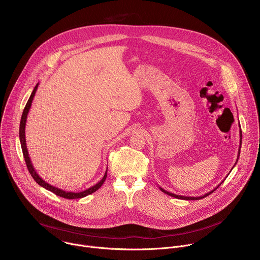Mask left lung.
Instances as JSON below:
<instances>
[{"label":"left lung","mask_w":260,"mask_h":260,"mask_svg":"<svg viewBox=\"0 0 260 260\" xmlns=\"http://www.w3.org/2000/svg\"><path fill=\"white\" fill-rule=\"evenodd\" d=\"M240 137H241V139H240V147H239V153H238V158H237V161H236V164H235V166L237 165V162H238V160H239V157H240V152H241V146H242V132L240 131ZM234 166V167H235ZM234 167H233V169H234ZM232 172V171H231ZM225 180V179H224ZM224 180L222 181V182H224ZM222 182L218 185L217 187H215L213 190H211V191H209L208 193H206V194H204V196H202V197H198V198H196V197H183V196H178V194H175V193H171V192H169V191H167V190H165L164 188H161V187H159V189L162 191V192H165L166 194H168V196H170V197H173V198H176V199H179V200H186V201H196V200H201V199H204V198H206V197H208V196H210L211 193H213L219 186L220 185L222 184Z\"/></svg>","instance_id":"1"}]
</instances>
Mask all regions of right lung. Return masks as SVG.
<instances>
[{
    "label": "right lung",
    "mask_w": 260,
    "mask_h": 260,
    "mask_svg": "<svg viewBox=\"0 0 260 260\" xmlns=\"http://www.w3.org/2000/svg\"><path fill=\"white\" fill-rule=\"evenodd\" d=\"M38 85L39 83L37 84L23 109V112H22V115H21V119H20V125H19V140H20V145H21V149H22V153H23V157H24V160H25V164H26V167H27V170L29 172V174L31 175V177L34 178V180L38 183L40 186H42L43 188L53 192L54 194L60 197V198H64V199H68V200H76V199H82L88 194H91L93 193L94 191H96L102 185L104 184L106 178H107V170H106V173L104 175V177L102 178V180L100 182H98L95 185H93V186L87 188L86 190H83V191H80V192H72V191H64L62 189H59L55 186H52V185H50L49 183L45 182L38 174H37V172L35 171L32 165H31V161H30V158L28 156V152H27V148H26V143H25V123H26V118H27V114H28V111L30 109V106H31V102L34 100V96H35V93L37 91V88H38Z\"/></svg>",
    "instance_id": "add662e5"
}]
</instances>
